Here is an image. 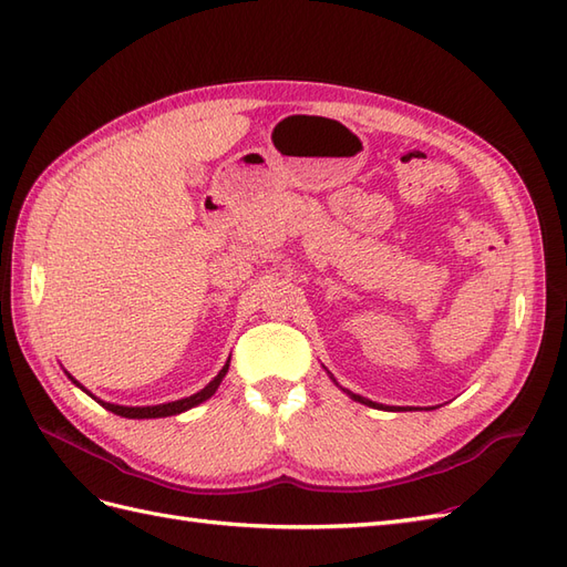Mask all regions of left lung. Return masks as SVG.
Returning <instances> with one entry per match:
<instances>
[{"label":"left lung","instance_id":"left-lung-1","mask_svg":"<svg viewBox=\"0 0 567 567\" xmlns=\"http://www.w3.org/2000/svg\"><path fill=\"white\" fill-rule=\"evenodd\" d=\"M326 369V367H323ZM326 373H329V371H326ZM329 379L338 385V381L333 379V375L329 373ZM340 388V385H338ZM342 392H346V394H350V400H354V402H359V404H367V406H373V409H388V411H404L406 406H388V404H379V402H371V400H367V398H362V394H354V392H350V390H346V388H340Z\"/></svg>","mask_w":567,"mask_h":567}]
</instances>
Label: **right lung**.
<instances>
[{
	"instance_id": "1",
	"label": "right lung",
	"mask_w": 567,
	"mask_h": 567,
	"mask_svg": "<svg viewBox=\"0 0 567 567\" xmlns=\"http://www.w3.org/2000/svg\"><path fill=\"white\" fill-rule=\"evenodd\" d=\"M229 359H231V357H229ZM229 359H227V364L221 367V371L215 375V379H213L208 385H205L203 390L194 392L192 398H182V400H175V402H165V404H151V406H123V404L104 402V400H99L96 394H92L87 388H84L80 381H75L71 373L65 371V375H68V379H71V381H73V383H75V385H78L82 392H87L94 402H99V404L104 406V409L113 411V414H117V416H123V419H165V416H175V414H182V411H188V409H194V406L203 404L205 400H210L213 394L217 392V388H219L221 379H225L227 371H229Z\"/></svg>"
}]
</instances>
